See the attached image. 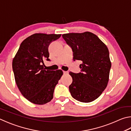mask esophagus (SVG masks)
<instances>
[{"instance_id": "34e87169", "label": "esophagus", "mask_w": 131, "mask_h": 131, "mask_svg": "<svg viewBox=\"0 0 131 131\" xmlns=\"http://www.w3.org/2000/svg\"><path fill=\"white\" fill-rule=\"evenodd\" d=\"M63 74H67L69 73V72H65V71H63Z\"/></svg>"}]
</instances>
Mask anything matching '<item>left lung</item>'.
<instances>
[{"instance_id": "8db88e82", "label": "left lung", "mask_w": 131, "mask_h": 131, "mask_svg": "<svg viewBox=\"0 0 131 131\" xmlns=\"http://www.w3.org/2000/svg\"><path fill=\"white\" fill-rule=\"evenodd\" d=\"M72 47L73 59L82 62L81 72H70L73 82L69 91L73 98L89 103L100 96L108 84L111 68L109 50L99 38L90 32L62 35Z\"/></svg>"}]
</instances>
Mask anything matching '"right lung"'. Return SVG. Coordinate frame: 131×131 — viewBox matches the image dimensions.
Segmentation results:
<instances>
[{"instance_id":"1","label":"right lung","mask_w":131,"mask_h":131,"mask_svg":"<svg viewBox=\"0 0 131 131\" xmlns=\"http://www.w3.org/2000/svg\"><path fill=\"white\" fill-rule=\"evenodd\" d=\"M61 35L41 33L31 35L21 43L13 59L16 84L22 94L31 103L43 105L53 98L54 88L63 72L45 69L43 61H50L48 47Z\"/></svg>"}]
</instances>
